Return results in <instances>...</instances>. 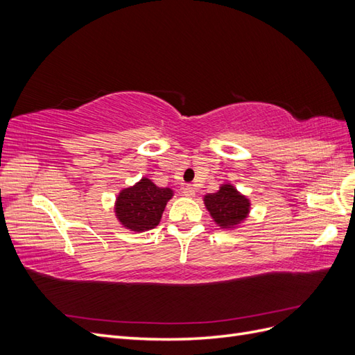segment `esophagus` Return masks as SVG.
I'll return each mask as SVG.
<instances>
[{"label":"esophagus","instance_id":"obj_1","mask_svg":"<svg viewBox=\"0 0 355 355\" xmlns=\"http://www.w3.org/2000/svg\"><path fill=\"white\" fill-rule=\"evenodd\" d=\"M182 194H184L188 198H192V197H196V189H194V187L187 185V187L182 188Z\"/></svg>","mask_w":355,"mask_h":355}]
</instances>
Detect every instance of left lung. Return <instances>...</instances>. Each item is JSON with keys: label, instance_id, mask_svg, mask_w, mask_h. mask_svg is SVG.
<instances>
[{"label": "left lung", "instance_id": "left-lung-1", "mask_svg": "<svg viewBox=\"0 0 355 355\" xmlns=\"http://www.w3.org/2000/svg\"><path fill=\"white\" fill-rule=\"evenodd\" d=\"M204 204L213 220L223 230L237 228L250 211V201L231 184L220 185L218 192L204 196Z\"/></svg>", "mask_w": 355, "mask_h": 355}]
</instances>
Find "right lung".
<instances>
[{
	"instance_id": "obj_1",
	"label": "right lung",
	"mask_w": 355,
	"mask_h": 355,
	"mask_svg": "<svg viewBox=\"0 0 355 355\" xmlns=\"http://www.w3.org/2000/svg\"><path fill=\"white\" fill-rule=\"evenodd\" d=\"M173 197L170 188H159L142 178L136 185L124 188L115 201V216L124 228L144 232L159 223L167 201Z\"/></svg>"
}]
</instances>
